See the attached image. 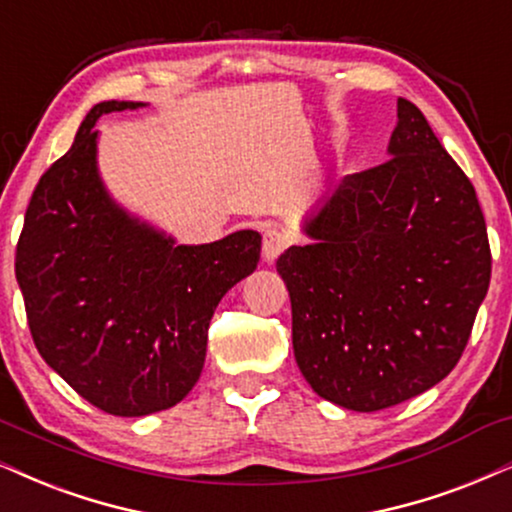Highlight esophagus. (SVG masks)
Masks as SVG:
<instances>
[{"label": "esophagus", "instance_id": "esophagus-1", "mask_svg": "<svg viewBox=\"0 0 512 512\" xmlns=\"http://www.w3.org/2000/svg\"><path fill=\"white\" fill-rule=\"evenodd\" d=\"M287 249V235L282 230L270 228L263 232V261L265 263H275L277 256Z\"/></svg>", "mask_w": 512, "mask_h": 512}]
</instances>
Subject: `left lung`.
I'll return each instance as SVG.
<instances>
[{"instance_id":"8db88e82","label":"left lung","mask_w":512,"mask_h":512,"mask_svg":"<svg viewBox=\"0 0 512 512\" xmlns=\"http://www.w3.org/2000/svg\"><path fill=\"white\" fill-rule=\"evenodd\" d=\"M388 162L343 178L277 258L298 369L324 400L378 411L440 383L466 350L491 277L470 178L397 98Z\"/></svg>"}]
</instances>
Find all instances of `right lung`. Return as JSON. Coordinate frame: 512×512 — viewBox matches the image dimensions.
I'll return each instance as SVG.
<instances>
[{
	"mask_svg": "<svg viewBox=\"0 0 512 512\" xmlns=\"http://www.w3.org/2000/svg\"><path fill=\"white\" fill-rule=\"evenodd\" d=\"M141 103L91 108L75 143L39 178L16 244V280L39 355L105 414L145 416L190 393L225 291L256 270L261 235L202 247L136 223L96 174V119Z\"/></svg>",
	"mask_w": 512,
	"mask_h": 512,
	"instance_id": "add662e5",
	"label": "right lung"
}]
</instances>
